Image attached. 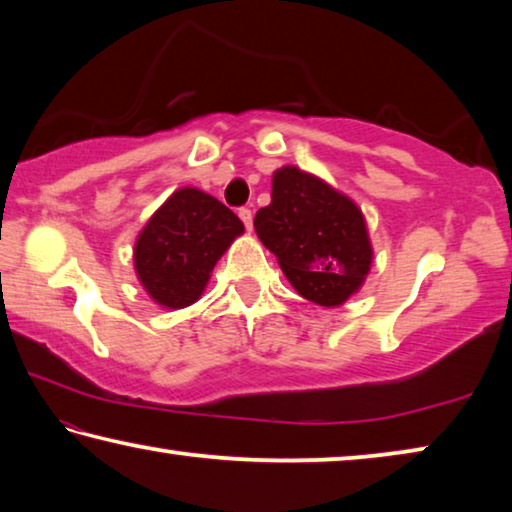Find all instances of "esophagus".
<instances>
[{
	"label": "esophagus",
	"mask_w": 512,
	"mask_h": 512,
	"mask_svg": "<svg viewBox=\"0 0 512 512\" xmlns=\"http://www.w3.org/2000/svg\"><path fill=\"white\" fill-rule=\"evenodd\" d=\"M239 219L244 221V225H246V230H248V232L253 230V212H250L248 207H241V210H239Z\"/></svg>",
	"instance_id": "34e87169"
}]
</instances>
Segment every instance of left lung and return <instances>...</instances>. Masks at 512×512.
I'll use <instances>...</instances> for the list:
<instances>
[{
    "mask_svg": "<svg viewBox=\"0 0 512 512\" xmlns=\"http://www.w3.org/2000/svg\"><path fill=\"white\" fill-rule=\"evenodd\" d=\"M255 232L302 298L339 307L370 273L372 244L359 205L298 167L273 173L271 205L255 214Z\"/></svg>",
    "mask_w": 512,
    "mask_h": 512,
    "instance_id": "left-lung-1",
    "label": "left lung"
}]
</instances>
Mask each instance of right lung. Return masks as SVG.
I'll list each match as a JSON object with an SVG mask.
<instances>
[{
    "label": "right lung",
    "instance_id": "add662e5",
    "mask_svg": "<svg viewBox=\"0 0 512 512\" xmlns=\"http://www.w3.org/2000/svg\"><path fill=\"white\" fill-rule=\"evenodd\" d=\"M239 235L244 223L221 201L196 187L176 189L137 235V280L164 309L194 305L212 268Z\"/></svg>",
    "mask_w": 512,
    "mask_h": 512
}]
</instances>
